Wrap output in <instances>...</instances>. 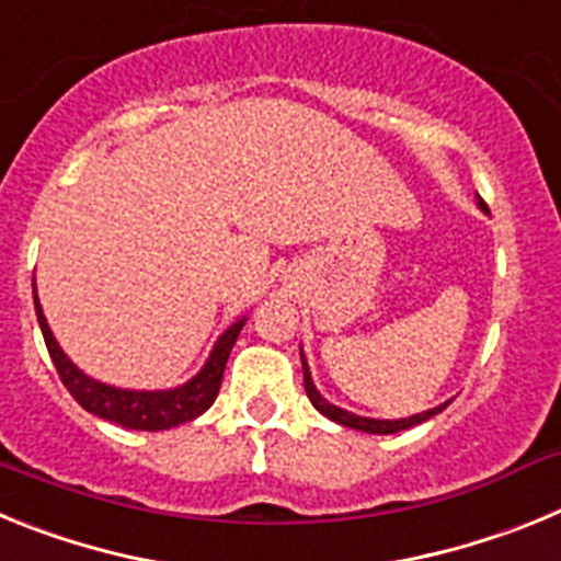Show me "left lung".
Instances as JSON below:
<instances>
[{"label": "left lung", "mask_w": 561, "mask_h": 561, "mask_svg": "<svg viewBox=\"0 0 561 561\" xmlns=\"http://www.w3.org/2000/svg\"><path fill=\"white\" fill-rule=\"evenodd\" d=\"M478 207L483 213H489V207H485V202L480 199V196H478ZM300 359H304V385H306V393H309L311 404H314V408L320 410L325 419L336 421V424H342V427L362 430V433H370V435L401 433V430L415 427V424H421V421H427V419H433V415H438L440 410H447L449 401H453V399H449V401H444V404H438V408L424 410V413L408 415V419H365V415L348 413V410H342V408H336V404H331V401L314 388V381H311V370H309V362H306V356H304V348H300Z\"/></svg>", "instance_id": "8db88e82"}]
</instances>
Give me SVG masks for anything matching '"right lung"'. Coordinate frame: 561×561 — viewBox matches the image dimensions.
<instances>
[{"instance_id":"add662e5","label":"right lung","mask_w":561,"mask_h":561,"mask_svg":"<svg viewBox=\"0 0 561 561\" xmlns=\"http://www.w3.org/2000/svg\"><path fill=\"white\" fill-rule=\"evenodd\" d=\"M33 304H36V317L38 325H42L44 342H47L49 359L56 365L64 388L72 393V399H76L87 413L98 415V419H106L126 430H148V433L180 427L185 421L199 419V415L210 408L213 401H216V396H219L221 376H225L232 345H236L238 334H241V329H244L247 323V317H241V320H236L232 325H227V331L216 340V345H213L210 356H207V362L202 365L199 374L193 376V379H187L185 385H180V388L126 390L106 385V381L92 379V376L83 374L76 362L64 354L61 345H58L56 336H53V331H49L42 304H38L36 277H33Z\"/></svg>"}]
</instances>
